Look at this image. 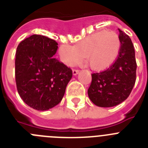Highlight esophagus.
Instances as JSON below:
<instances>
[{
	"label": "esophagus",
	"mask_w": 148,
	"mask_h": 148,
	"mask_svg": "<svg viewBox=\"0 0 148 148\" xmlns=\"http://www.w3.org/2000/svg\"><path fill=\"white\" fill-rule=\"evenodd\" d=\"M78 73H79V70H76V69H73V75H77Z\"/></svg>",
	"instance_id": "34e87169"
}]
</instances>
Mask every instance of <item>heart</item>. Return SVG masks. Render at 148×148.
Returning <instances> with one entry per match:
<instances>
[{"label": "heart", "instance_id": "heart-1", "mask_svg": "<svg viewBox=\"0 0 148 148\" xmlns=\"http://www.w3.org/2000/svg\"><path fill=\"white\" fill-rule=\"evenodd\" d=\"M120 48L121 41L116 32L102 31L89 35L74 47L63 44L59 48V56L66 66L78 64L84 57L92 70H103L114 62Z\"/></svg>", "mask_w": 148, "mask_h": 148}]
</instances>
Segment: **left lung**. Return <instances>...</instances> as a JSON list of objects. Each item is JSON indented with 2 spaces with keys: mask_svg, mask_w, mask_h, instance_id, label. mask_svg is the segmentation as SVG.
<instances>
[{
  "mask_svg": "<svg viewBox=\"0 0 148 148\" xmlns=\"http://www.w3.org/2000/svg\"><path fill=\"white\" fill-rule=\"evenodd\" d=\"M121 48L114 62L100 73L92 74L87 90L89 98L95 105L110 108L127 99L136 79L135 49L131 39L119 29Z\"/></svg>",
  "mask_w": 148,
  "mask_h": 148,
  "instance_id": "8db88e82",
  "label": "left lung"
}]
</instances>
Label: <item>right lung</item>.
<instances>
[{
    "mask_svg": "<svg viewBox=\"0 0 148 148\" xmlns=\"http://www.w3.org/2000/svg\"><path fill=\"white\" fill-rule=\"evenodd\" d=\"M56 40L32 35L21 41L15 56V82L21 98L37 110H47L62 100L73 71L53 58Z\"/></svg>",
    "mask_w": 148,
    "mask_h": 148,
    "instance_id": "obj_1",
    "label": "right lung"
}]
</instances>
